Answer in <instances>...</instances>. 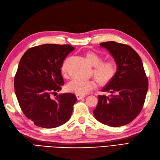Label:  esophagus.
<instances>
[{
    "label": "esophagus",
    "instance_id": "obj_1",
    "mask_svg": "<svg viewBox=\"0 0 160 160\" xmlns=\"http://www.w3.org/2000/svg\"><path fill=\"white\" fill-rule=\"evenodd\" d=\"M76 96H77V98L78 100H81V99L84 98L85 97V96H81V95H79V94H77Z\"/></svg>",
    "mask_w": 160,
    "mask_h": 160
}]
</instances>
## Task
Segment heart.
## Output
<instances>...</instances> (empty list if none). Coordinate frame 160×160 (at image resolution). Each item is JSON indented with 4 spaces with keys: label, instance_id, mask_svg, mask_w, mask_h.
Here are the masks:
<instances>
[{
    "label": "heart",
    "instance_id": "1",
    "mask_svg": "<svg viewBox=\"0 0 160 160\" xmlns=\"http://www.w3.org/2000/svg\"><path fill=\"white\" fill-rule=\"evenodd\" d=\"M85 58L89 63L93 67V75L98 83L106 85L110 83L115 77L118 67L114 61H102V58L93 52H87L85 53ZM67 61H65L62 66L61 70L63 74L67 72ZM96 85V81L93 79H75L68 84L67 89L70 92L83 96L94 88Z\"/></svg>",
    "mask_w": 160,
    "mask_h": 160
}]
</instances>
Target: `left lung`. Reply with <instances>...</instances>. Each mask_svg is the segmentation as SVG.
<instances>
[{"instance_id": "obj_1", "label": "left lung", "mask_w": 160, "mask_h": 160, "mask_svg": "<svg viewBox=\"0 0 160 160\" xmlns=\"http://www.w3.org/2000/svg\"><path fill=\"white\" fill-rule=\"evenodd\" d=\"M100 45L109 52L118 71L102 89L111 95L98 96V103L93 112L101 123L111 127L122 126L133 121L141 111L148 79L141 58L130 46L115 41L101 42Z\"/></svg>"}]
</instances>
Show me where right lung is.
<instances>
[{
	"label": "right lung",
	"mask_w": 160,
	"mask_h": 160,
	"mask_svg": "<svg viewBox=\"0 0 160 160\" xmlns=\"http://www.w3.org/2000/svg\"><path fill=\"white\" fill-rule=\"evenodd\" d=\"M75 49L70 45L44 44L30 48L22 56L14 79L19 106L34 125L54 128L71 118L77 101L74 93L53 94L64 84L61 74L64 60Z\"/></svg>",
	"instance_id": "obj_1"
}]
</instances>
